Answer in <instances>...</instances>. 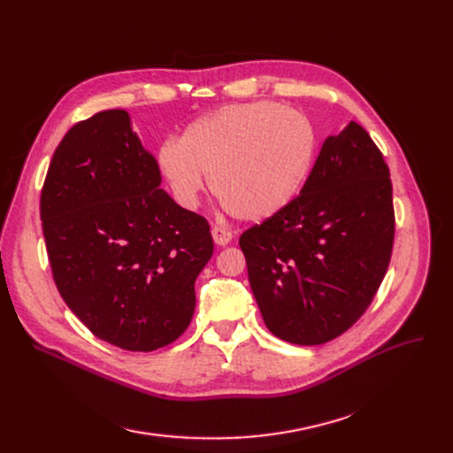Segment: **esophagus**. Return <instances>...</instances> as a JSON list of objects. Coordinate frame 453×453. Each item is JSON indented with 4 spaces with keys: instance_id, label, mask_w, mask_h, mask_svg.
<instances>
[{
    "instance_id": "esophagus-1",
    "label": "esophagus",
    "mask_w": 453,
    "mask_h": 453,
    "mask_svg": "<svg viewBox=\"0 0 453 453\" xmlns=\"http://www.w3.org/2000/svg\"><path fill=\"white\" fill-rule=\"evenodd\" d=\"M211 234H212V241H214V244H217V246H226L233 239V233L229 229H226V227H220V226H214L211 229Z\"/></svg>"
}]
</instances>
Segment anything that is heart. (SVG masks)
Here are the masks:
<instances>
[{"mask_svg":"<svg viewBox=\"0 0 453 453\" xmlns=\"http://www.w3.org/2000/svg\"><path fill=\"white\" fill-rule=\"evenodd\" d=\"M314 150L311 119L296 108L258 101L195 119L180 141H163L156 157L181 207L200 205L209 174L212 193L233 217L258 222L294 200Z\"/></svg>","mask_w":453,"mask_h":453,"instance_id":"b5f03b06","label":"heart"}]
</instances>
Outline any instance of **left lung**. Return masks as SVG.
<instances>
[{
	"label": "left lung",
	"instance_id": "8db88e82",
	"mask_svg": "<svg viewBox=\"0 0 453 453\" xmlns=\"http://www.w3.org/2000/svg\"><path fill=\"white\" fill-rule=\"evenodd\" d=\"M395 239L389 166L350 121L325 139L297 198L241 234L248 277L273 336L321 345L371 304Z\"/></svg>",
	"mask_w": 453,
	"mask_h": 453
}]
</instances>
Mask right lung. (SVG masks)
Returning <instances> with one entry per match:
<instances>
[{
	"label": "right lung",
	"instance_id": "1",
	"mask_svg": "<svg viewBox=\"0 0 453 453\" xmlns=\"http://www.w3.org/2000/svg\"><path fill=\"white\" fill-rule=\"evenodd\" d=\"M161 185L125 110L64 135L47 171L40 219L57 288L97 338L150 352L195 314V280L212 255L209 224Z\"/></svg>",
	"mask_w": 453,
	"mask_h": 453
}]
</instances>
